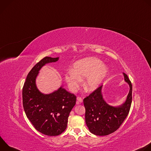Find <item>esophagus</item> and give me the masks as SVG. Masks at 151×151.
<instances>
[{"mask_svg": "<svg viewBox=\"0 0 151 151\" xmlns=\"http://www.w3.org/2000/svg\"><path fill=\"white\" fill-rule=\"evenodd\" d=\"M82 101H83V100L81 97H77V102H76L77 104H79L80 103H82Z\"/></svg>", "mask_w": 151, "mask_h": 151, "instance_id": "obj_1", "label": "esophagus"}]
</instances>
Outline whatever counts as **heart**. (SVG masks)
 Segmentation results:
<instances>
[{"mask_svg":"<svg viewBox=\"0 0 151 151\" xmlns=\"http://www.w3.org/2000/svg\"><path fill=\"white\" fill-rule=\"evenodd\" d=\"M107 73V69L103 61L91 57L77 61L74 64L73 70H69L65 75V79L70 91L75 92L79 89L82 80L87 77L83 87L87 91H91L98 87Z\"/></svg>","mask_w":151,"mask_h":151,"instance_id":"heart-1","label":"heart"}]
</instances>
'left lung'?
Masks as SVG:
<instances>
[{
    "mask_svg": "<svg viewBox=\"0 0 151 151\" xmlns=\"http://www.w3.org/2000/svg\"><path fill=\"white\" fill-rule=\"evenodd\" d=\"M123 74L130 89L125 103L122 106L113 107L107 104L101 95V85L83 100L86 124L90 132L95 135L107 136L116 131L130 112L132 101V84L128 76L125 73Z\"/></svg>",
    "mask_w": 151,
    "mask_h": 151,
    "instance_id": "8db88e82",
    "label": "left lung"
}]
</instances>
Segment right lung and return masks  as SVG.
<instances>
[{"instance_id":"right-lung-1","label":"right lung","mask_w":151,"mask_h":151,"mask_svg":"<svg viewBox=\"0 0 151 151\" xmlns=\"http://www.w3.org/2000/svg\"><path fill=\"white\" fill-rule=\"evenodd\" d=\"M58 57H45L28 73L23 88V105L27 118L35 129L49 136L61 134L67 128L68 117L76 101V96L60 87L57 91L43 94L36 88L35 79L46 63L55 62Z\"/></svg>"}]
</instances>
